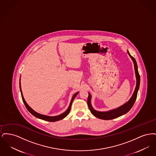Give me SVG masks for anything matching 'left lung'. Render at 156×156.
<instances>
[{
  "label": "left lung",
  "mask_w": 156,
  "mask_h": 156,
  "mask_svg": "<svg viewBox=\"0 0 156 156\" xmlns=\"http://www.w3.org/2000/svg\"><path fill=\"white\" fill-rule=\"evenodd\" d=\"M127 52H128V54L129 55V56L130 57V58H132L133 62L135 74H136V88L134 89L133 94L128 102H127L126 104L122 105L121 106H120L119 108H118L116 109H112V110L109 111L99 112L97 111L92 108L91 102H90L91 96H90V94L88 93L89 95H88V98L87 103H88V107H89V110H90V112L92 113V114H93L95 117H97L99 119H104V120H111V119L118 118L120 116H122V115L126 114V113H127L131 109V108L133 106L134 104L136 101L137 92H138V90L139 89L140 78V75H139V72H138V68H137V62L136 61V59H134V58H133L130 54V53L128 51H127Z\"/></svg>",
  "instance_id": "1"
}]
</instances>
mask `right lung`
Here are the masks:
<instances>
[{
    "instance_id": "1",
    "label": "right lung",
    "mask_w": 156,
    "mask_h": 156,
    "mask_svg": "<svg viewBox=\"0 0 156 156\" xmlns=\"http://www.w3.org/2000/svg\"><path fill=\"white\" fill-rule=\"evenodd\" d=\"M20 92H21V95H22V98L23 101V103L24 104L26 108H27V109L29 111L30 113H31L33 116H34L35 117H36L38 119H42V120H46V121H48V122H55V121H58L59 120H61V119H64V118H66L67 116V115L69 114L70 110H71V105H72V103H73V100L74 99L75 97L77 95V94H78V92H76L74 94V95L72 98V99L71 101V102L69 104V106L68 108L66 111L65 112H64L63 113L59 115L58 116H45L44 115H41V114H40L38 113H37L36 112L34 111L33 109H31L30 108V106L28 105V104L26 103V102L25 101L24 98H23V95L22 91V89H21V85H20Z\"/></svg>"
}]
</instances>
